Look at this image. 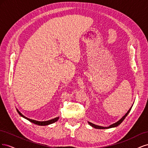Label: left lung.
<instances>
[{"label":"left lung","instance_id":"obj_1","mask_svg":"<svg viewBox=\"0 0 148 148\" xmlns=\"http://www.w3.org/2000/svg\"><path fill=\"white\" fill-rule=\"evenodd\" d=\"M132 107H131V108L129 109V110L127 112V114H125L123 117L121 119H120L118 122H117L116 123H114V124H112L111 125H110L109 127H101V126H98V125H95V124H93V123H91V122H88V123L91 125V127H92L93 128H97V129H107V128H114V127H117V126H119V125L122 123L123 121L124 120V119H125V117H127V116L128 115V114H129V112H130V111L131 110V109H132Z\"/></svg>","mask_w":148,"mask_h":148}]
</instances>
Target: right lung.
Masks as SVG:
<instances>
[{
  "instance_id": "right-lung-1",
  "label": "right lung",
  "mask_w": 148,
  "mask_h": 148,
  "mask_svg": "<svg viewBox=\"0 0 148 148\" xmlns=\"http://www.w3.org/2000/svg\"><path fill=\"white\" fill-rule=\"evenodd\" d=\"M16 110H17V112H18V114L21 116L22 117H23V118H25V119H27L29 121V122H32V123H34V124H36V125H40V126H45V125H48L52 124V123H54V122H57V121L58 120H59V117H56V118H54V119H51V120H47V121H44V122H39V121H36V120H31V119H28V118H27V117H25V116H24L23 115H22L21 113L20 112V111H19L18 110L16 109Z\"/></svg>"
}]
</instances>
